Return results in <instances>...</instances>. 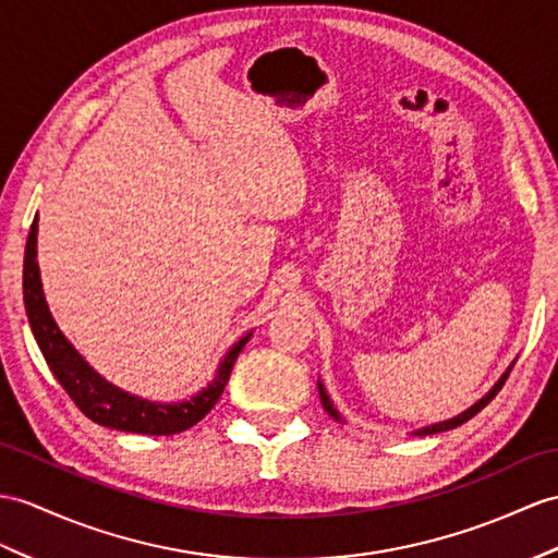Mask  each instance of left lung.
Returning <instances> with one entry per match:
<instances>
[{
	"mask_svg": "<svg viewBox=\"0 0 558 558\" xmlns=\"http://www.w3.org/2000/svg\"><path fill=\"white\" fill-rule=\"evenodd\" d=\"M509 372H511V366L507 369V374H501V378L499 381L493 386V390L487 392L485 398H481L478 402H475L473 407H469L466 412H461V414H457L454 418H447V421H440V424H433V426H426V428H418V430H414V436H433V433H442V430H452V428H457V426H461V424H466V421L471 418V416H475L478 414L483 407L490 402L497 392L501 390V386H505V381H507V376H509ZM319 400H322V404H324V410L329 412V416H333L336 421H343L341 418V414H338V410L333 407V402L329 400V396H326V390H324V386H322V381H319Z\"/></svg>",
	"mask_w": 558,
	"mask_h": 558,
	"instance_id": "1",
	"label": "left lung"
}]
</instances>
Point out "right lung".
<instances>
[{"instance_id": "add662e5", "label": "right lung", "mask_w": 558, "mask_h": 558, "mask_svg": "<svg viewBox=\"0 0 558 558\" xmlns=\"http://www.w3.org/2000/svg\"><path fill=\"white\" fill-rule=\"evenodd\" d=\"M23 301L35 341L39 350H43L51 374L57 376V381L77 404V410L99 426L125 433H144V436H172V433H182L198 424L213 410L215 402L220 400L239 352L251 338V333H246L239 343L229 348L225 360L217 366L213 381L184 402H154L108 384L68 343V338L61 333L47 307L37 265V217L33 220L28 243H25Z\"/></svg>"}]
</instances>
